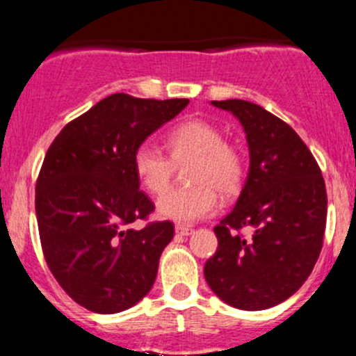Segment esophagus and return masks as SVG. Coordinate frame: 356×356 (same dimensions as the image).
Instances as JSON below:
<instances>
[{
  "label": "esophagus",
  "mask_w": 356,
  "mask_h": 356,
  "mask_svg": "<svg viewBox=\"0 0 356 356\" xmlns=\"http://www.w3.org/2000/svg\"><path fill=\"white\" fill-rule=\"evenodd\" d=\"M175 232L181 236H189L193 232V229L188 227V225H175Z\"/></svg>",
  "instance_id": "34e87169"
}]
</instances>
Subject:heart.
<instances>
[{"instance_id": "b5f03b06", "label": "heart", "mask_w": 356, "mask_h": 356, "mask_svg": "<svg viewBox=\"0 0 356 356\" xmlns=\"http://www.w3.org/2000/svg\"><path fill=\"white\" fill-rule=\"evenodd\" d=\"M170 156L152 143L145 141L132 153V170L152 195H161L170 184L174 161L191 158L186 188H175L158 200L160 217L175 222H195L213 213L218 207L217 191L234 195L245 177L241 153L224 141L213 124L201 118H189L172 127L167 134Z\"/></svg>"}]
</instances>
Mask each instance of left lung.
Segmentation results:
<instances>
[{"label":"left lung","instance_id":"1","mask_svg":"<svg viewBox=\"0 0 356 356\" xmlns=\"http://www.w3.org/2000/svg\"><path fill=\"white\" fill-rule=\"evenodd\" d=\"M211 105L241 122L250 172L236 207L215 225L218 248L204 264V279L231 307L265 310L296 293L317 264L327 218L325 182L284 120L243 99ZM245 227L250 238L238 232Z\"/></svg>","mask_w":356,"mask_h":356}]
</instances>
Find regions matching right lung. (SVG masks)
<instances>
[{
  "instance_id": "add662e5",
  "label": "right lung",
  "mask_w": 356,
  "mask_h": 356,
  "mask_svg": "<svg viewBox=\"0 0 356 356\" xmlns=\"http://www.w3.org/2000/svg\"><path fill=\"white\" fill-rule=\"evenodd\" d=\"M189 99H143L117 92L68 122L49 146L35 182V217L46 264L63 291L96 314H118L149 293L168 220L139 189L132 153Z\"/></svg>"
}]
</instances>
